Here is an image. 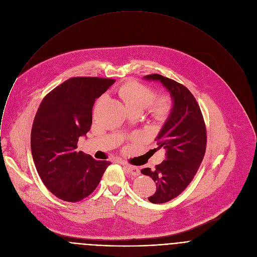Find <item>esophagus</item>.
Listing matches in <instances>:
<instances>
[{
    "label": "esophagus",
    "mask_w": 257,
    "mask_h": 257,
    "mask_svg": "<svg viewBox=\"0 0 257 257\" xmlns=\"http://www.w3.org/2000/svg\"><path fill=\"white\" fill-rule=\"evenodd\" d=\"M123 165V167L125 168V170L126 171L130 173V174H132V175H139L140 173H141V171L139 170V168H137V167H135V166H131V165H127V164H122Z\"/></svg>",
    "instance_id": "1"
}]
</instances>
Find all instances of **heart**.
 <instances>
[{"label": "heart", "mask_w": 257, "mask_h": 257, "mask_svg": "<svg viewBox=\"0 0 257 257\" xmlns=\"http://www.w3.org/2000/svg\"><path fill=\"white\" fill-rule=\"evenodd\" d=\"M119 92L128 108L145 109L151 104V111L158 119L167 118L172 109V99L170 95L163 94L155 99V89L139 82L124 84Z\"/></svg>", "instance_id": "b5f03b06"}]
</instances>
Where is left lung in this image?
I'll list each match as a JSON object with an SVG mask.
<instances>
[{"label":"left lung","instance_id":"8db88e82","mask_svg":"<svg viewBox=\"0 0 257 257\" xmlns=\"http://www.w3.org/2000/svg\"><path fill=\"white\" fill-rule=\"evenodd\" d=\"M160 81L171 92V114L157 138L158 148L167 151V160L142 170L157 184V191L149 197L153 203H165L178 196L191 182L199 169L206 150V127L200 107L186 86L159 74L146 76Z\"/></svg>","mask_w":257,"mask_h":257}]
</instances>
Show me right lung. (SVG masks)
Returning <instances> with one entry per match:
<instances>
[{
	"label": "right lung",
	"instance_id": "right-lung-1",
	"mask_svg": "<svg viewBox=\"0 0 257 257\" xmlns=\"http://www.w3.org/2000/svg\"><path fill=\"white\" fill-rule=\"evenodd\" d=\"M115 81L76 77L51 90L42 100L31 132L32 156L47 188L68 202L87 197L111 164L78 152L80 137L91 125L95 98Z\"/></svg>",
	"mask_w": 257,
	"mask_h": 257
}]
</instances>
